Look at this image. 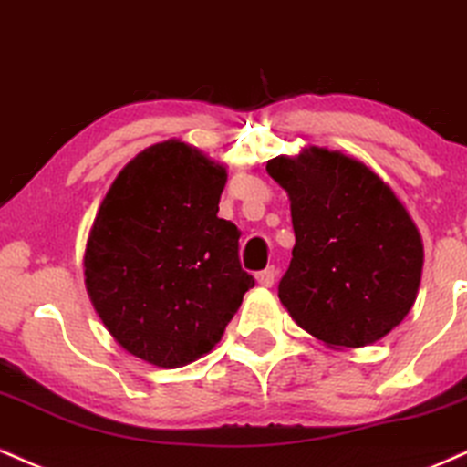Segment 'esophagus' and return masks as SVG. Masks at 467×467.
<instances>
[{"mask_svg":"<svg viewBox=\"0 0 467 467\" xmlns=\"http://www.w3.org/2000/svg\"><path fill=\"white\" fill-rule=\"evenodd\" d=\"M275 275H277V271L273 266H268V268H265V271H260L255 275V279H257V284H260V286H265V288H271L273 286V282H275Z\"/></svg>","mask_w":467,"mask_h":467,"instance_id":"obj_1","label":"esophagus"}]
</instances>
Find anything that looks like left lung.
Masks as SVG:
<instances>
[{
    "instance_id": "1",
    "label": "left lung",
    "mask_w": 467,
    "mask_h": 467,
    "mask_svg": "<svg viewBox=\"0 0 467 467\" xmlns=\"http://www.w3.org/2000/svg\"><path fill=\"white\" fill-rule=\"evenodd\" d=\"M266 172L286 190L295 246L279 301L332 349L380 341L413 308L424 244L391 185L341 150L308 146Z\"/></svg>"
}]
</instances>
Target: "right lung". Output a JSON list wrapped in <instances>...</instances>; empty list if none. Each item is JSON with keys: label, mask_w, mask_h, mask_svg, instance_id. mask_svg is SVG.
<instances>
[{"label": "right lung", "mask_w": 467, "mask_h": 467, "mask_svg": "<svg viewBox=\"0 0 467 467\" xmlns=\"http://www.w3.org/2000/svg\"><path fill=\"white\" fill-rule=\"evenodd\" d=\"M227 168L181 140L130 159L100 202L85 249V286L119 348L177 369L210 354L255 279L240 232L218 218Z\"/></svg>", "instance_id": "add662e5"}]
</instances>
